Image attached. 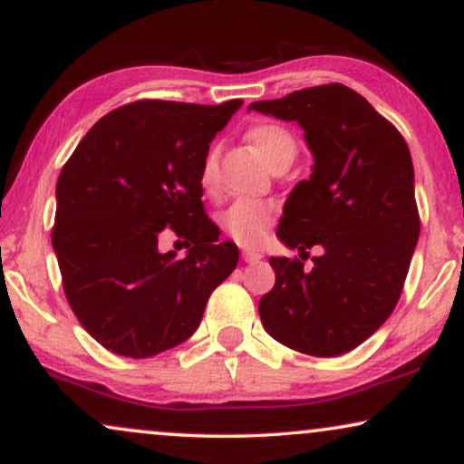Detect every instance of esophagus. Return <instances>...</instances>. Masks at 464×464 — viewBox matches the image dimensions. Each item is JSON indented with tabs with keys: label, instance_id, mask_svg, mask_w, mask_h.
Listing matches in <instances>:
<instances>
[{
	"label": "esophagus",
	"instance_id": "1",
	"mask_svg": "<svg viewBox=\"0 0 464 464\" xmlns=\"http://www.w3.org/2000/svg\"><path fill=\"white\" fill-rule=\"evenodd\" d=\"M242 258L246 263H256V261H261L263 255H261V252H256V250H244Z\"/></svg>",
	"mask_w": 464,
	"mask_h": 464
}]
</instances>
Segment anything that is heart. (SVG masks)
<instances>
[{"instance_id":"b5f03b06","label":"heart","mask_w":464,"mask_h":464,"mask_svg":"<svg viewBox=\"0 0 464 464\" xmlns=\"http://www.w3.org/2000/svg\"><path fill=\"white\" fill-rule=\"evenodd\" d=\"M248 140L255 150L276 168L282 159L296 154L295 138L280 125H255L248 131ZM199 184L206 193L218 188V163L216 152L209 150L201 160ZM276 220V206L261 199H237L222 216L227 236L242 246H258L267 236Z\"/></svg>"}]
</instances>
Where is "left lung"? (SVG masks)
Here are the masks:
<instances>
[{"label": "left lung", "mask_w": 464, "mask_h": 464, "mask_svg": "<svg viewBox=\"0 0 464 464\" xmlns=\"http://www.w3.org/2000/svg\"><path fill=\"white\" fill-rule=\"evenodd\" d=\"M250 110L299 122L314 157L312 176L284 203L277 237L299 258H269L276 284L258 301L263 326L304 354H345L386 323L410 271L420 236L410 148L339 82ZM310 247L321 255L305 268Z\"/></svg>", "instance_id": "8db88e82"}]
</instances>
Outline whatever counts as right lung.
I'll return each instance as SVG.
<instances>
[{
    "label": "right lung",
    "mask_w": 464,
    "mask_h": 464,
    "mask_svg": "<svg viewBox=\"0 0 464 464\" xmlns=\"http://www.w3.org/2000/svg\"><path fill=\"white\" fill-rule=\"evenodd\" d=\"M242 99L199 103L140 99L89 129L61 169L53 248L80 324L119 356L150 358L187 342L239 252L218 244L203 209L201 160ZM174 230L194 248L158 252Z\"/></svg>",
    "instance_id": "obj_1"
}]
</instances>
